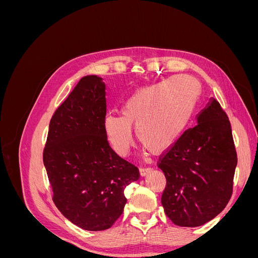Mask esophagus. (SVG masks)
Segmentation results:
<instances>
[{
    "mask_svg": "<svg viewBox=\"0 0 258 258\" xmlns=\"http://www.w3.org/2000/svg\"><path fill=\"white\" fill-rule=\"evenodd\" d=\"M152 171V168H140V174H141V176H145L146 174H148Z\"/></svg>",
    "mask_w": 258,
    "mask_h": 258,
    "instance_id": "1",
    "label": "esophagus"
}]
</instances>
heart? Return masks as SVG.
<instances>
[{
    "label": "heart",
    "mask_w": 258,
    "mask_h": 258,
    "mask_svg": "<svg viewBox=\"0 0 258 258\" xmlns=\"http://www.w3.org/2000/svg\"><path fill=\"white\" fill-rule=\"evenodd\" d=\"M200 95L199 83L189 75H175L137 90L121 106V115L107 114L104 132L114 152L126 156L134 131L148 151L160 153L172 146L188 124Z\"/></svg>",
    "instance_id": "heart-1"
}]
</instances>
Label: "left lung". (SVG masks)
Here are the masks:
<instances>
[{"instance_id": "1", "label": "left lung", "mask_w": 258, "mask_h": 258, "mask_svg": "<svg viewBox=\"0 0 258 258\" xmlns=\"http://www.w3.org/2000/svg\"><path fill=\"white\" fill-rule=\"evenodd\" d=\"M237 161L230 121L212 98L197 115L196 126L159 159L167 179L161 196L166 215L181 227L213 220L231 197Z\"/></svg>"}]
</instances>
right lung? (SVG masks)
<instances>
[{"label": "right lung", "mask_w": 258, "mask_h": 258, "mask_svg": "<svg viewBox=\"0 0 258 258\" xmlns=\"http://www.w3.org/2000/svg\"><path fill=\"white\" fill-rule=\"evenodd\" d=\"M105 84L87 75L52 115L43 161L52 200L64 217L89 231L111 227L122 212L124 188L139 169L107 142Z\"/></svg>", "instance_id": "1"}]
</instances>
